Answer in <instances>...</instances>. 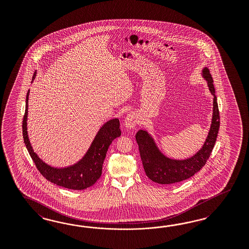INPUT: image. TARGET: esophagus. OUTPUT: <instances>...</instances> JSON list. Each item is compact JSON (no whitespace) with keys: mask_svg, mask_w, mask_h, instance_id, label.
<instances>
[{"mask_svg":"<svg viewBox=\"0 0 249 249\" xmlns=\"http://www.w3.org/2000/svg\"><path fill=\"white\" fill-rule=\"evenodd\" d=\"M138 123V117L135 113H129L124 120V125L126 128H134Z\"/></svg>","mask_w":249,"mask_h":249,"instance_id":"obj_1","label":"esophagus"}]
</instances>
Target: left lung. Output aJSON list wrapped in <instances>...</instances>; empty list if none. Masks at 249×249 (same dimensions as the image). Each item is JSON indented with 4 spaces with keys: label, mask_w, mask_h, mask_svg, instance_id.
<instances>
[{
    "label": "left lung",
    "mask_w": 249,
    "mask_h": 249,
    "mask_svg": "<svg viewBox=\"0 0 249 249\" xmlns=\"http://www.w3.org/2000/svg\"><path fill=\"white\" fill-rule=\"evenodd\" d=\"M202 75L206 80L208 89L213 97V117L210 129L204 145L195 155L184 160L169 158L159 150L154 139L147 130L140 129L136 133V141L139 145L145 174L154 182L172 184L184 181L199 172L211 155L218 134L220 116L217 98L209 69L204 68Z\"/></svg>",
    "instance_id": "8db88e82"
}]
</instances>
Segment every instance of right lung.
<instances>
[{
	"label": "right lung",
	"instance_id": "right-lung-1",
	"mask_svg": "<svg viewBox=\"0 0 249 249\" xmlns=\"http://www.w3.org/2000/svg\"><path fill=\"white\" fill-rule=\"evenodd\" d=\"M29 92L30 90H28L26 96L25 112L23 116V141L38 171L46 180L58 186L72 190H84L90 187L101 176L102 166L109 145L116 138L121 135L119 119H112L106 122L98 130L89 149L79 161L68 167L55 168L48 165L43 160L39 158L31 145L27 133Z\"/></svg>",
	"mask_w": 249,
	"mask_h": 249
}]
</instances>
